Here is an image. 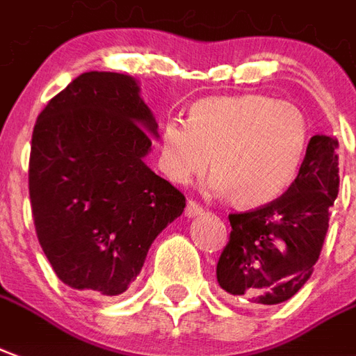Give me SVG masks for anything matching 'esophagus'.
<instances>
[{
  "mask_svg": "<svg viewBox=\"0 0 356 356\" xmlns=\"http://www.w3.org/2000/svg\"><path fill=\"white\" fill-rule=\"evenodd\" d=\"M204 213V207L198 204V202H194V200H188L186 202V207H185V215L188 218L191 217H198V215H202Z\"/></svg>",
  "mask_w": 356,
  "mask_h": 356,
  "instance_id": "1",
  "label": "esophagus"
}]
</instances>
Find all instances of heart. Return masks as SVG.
Wrapping results in <instances>:
<instances>
[{
  "mask_svg": "<svg viewBox=\"0 0 356 356\" xmlns=\"http://www.w3.org/2000/svg\"><path fill=\"white\" fill-rule=\"evenodd\" d=\"M160 168L175 183L211 170V186L239 207L275 202L294 183L309 145L298 107L264 94L202 97L186 122L160 128ZM212 165H209V158Z\"/></svg>",
  "mask_w": 356,
  "mask_h": 356,
  "instance_id": "b5f03b06",
  "label": "heart"
}]
</instances>
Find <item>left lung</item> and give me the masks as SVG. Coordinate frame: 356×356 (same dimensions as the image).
<instances>
[{
  "instance_id": "1",
  "label": "left lung",
  "mask_w": 356,
  "mask_h": 356,
  "mask_svg": "<svg viewBox=\"0 0 356 356\" xmlns=\"http://www.w3.org/2000/svg\"><path fill=\"white\" fill-rule=\"evenodd\" d=\"M338 139L313 136L294 183L275 202L232 213L230 241L217 281L225 296L249 307L292 298L312 277L339 188Z\"/></svg>"
}]
</instances>
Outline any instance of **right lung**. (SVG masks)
I'll use <instances>...</instances> for the list:
<instances>
[{
	"label": "right lung",
	"instance_id": "right-lung-1",
	"mask_svg": "<svg viewBox=\"0 0 356 356\" xmlns=\"http://www.w3.org/2000/svg\"><path fill=\"white\" fill-rule=\"evenodd\" d=\"M158 124L136 79L88 71L39 113L30 202L39 243L64 285L117 296L138 277L185 196L145 164Z\"/></svg>",
	"mask_w": 356,
	"mask_h": 356
}]
</instances>
